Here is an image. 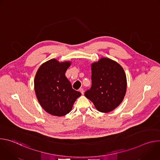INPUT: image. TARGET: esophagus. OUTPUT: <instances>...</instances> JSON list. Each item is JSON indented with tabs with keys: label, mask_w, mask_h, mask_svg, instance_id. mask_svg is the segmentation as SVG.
I'll use <instances>...</instances> for the list:
<instances>
[{
	"label": "esophagus",
	"mask_w": 160,
	"mask_h": 160,
	"mask_svg": "<svg viewBox=\"0 0 160 160\" xmlns=\"http://www.w3.org/2000/svg\"><path fill=\"white\" fill-rule=\"evenodd\" d=\"M79 91L81 92V94H82V95H83V94H84V90H83V89L82 88H80L79 89Z\"/></svg>",
	"instance_id": "esophagus-1"
}]
</instances>
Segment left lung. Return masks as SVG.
<instances>
[{"label":"left lung","instance_id":"left-lung-1","mask_svg":"<svg viewBox=\"0 0 160 160\" xmlns=\"http://www.w3.org/2000/svg\"><path fill=\"white\" fill-rule=\"evenodd\" d=\"M92 86L85 92L100 112H108L118 107L127 90L123 68L116 61L102 58L91 65Z\"/></svg>","mask_w":160,"mask_h":160}]
</instances>
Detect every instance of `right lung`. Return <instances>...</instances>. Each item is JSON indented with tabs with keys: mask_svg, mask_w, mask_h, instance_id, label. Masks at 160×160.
I'll return each instance as SVG.
<instances>
[{
	"mask_svg": "<svg viewBox=\"0 0 160 160\" xmlns=\"http://www.w3.org/2000/svg\"><path fill=\"white\" fill-rule=\"evenodd\" d=\"M70 61L59 62L52 59L43 63L36 73L34 87L37 98L42 108L54 116L69 113L81 93L72 88L65 76Z\"/></svg>",
	"mask_w": 160,
	"mask_h": 160,
	"instance_id": "add662e5",
	"label": "right lung"
}]
</instances>
